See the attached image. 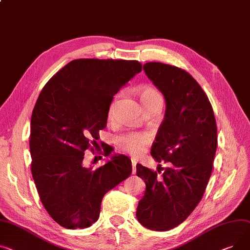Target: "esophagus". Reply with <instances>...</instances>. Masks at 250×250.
I'll return each instance as SVG.
<instances>
[{"mask_svg": "<svg viewBox=\"0 0 250 250\" xmlns=\"http://www.w3.org/2000/svg\"><path fill=\"white\" fill-rule=\"evenodd\" d=\"M136 165H137V162L135 159H131V167H132V174H135L137 169H136Z\"/></svg>", "mask_w": 250, "mask_h": 250, "instance_id": "34e87169", "label": "esophagus"}]
</instances>
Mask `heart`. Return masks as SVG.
<instances>
[{
  "label": "heart",
  "instance_id": "b5f03b06",
  "mask_svg": "<svg viewBox=\"0 0 250 250\" xmlns=\"http://www.w3.org/2000/svg\"><path fill=\"white\" fill-rule=\"evenodd\" d=\"M160 96L158 91L152 87H144L141 91V101L143 104H146L153 98ZM114 110V103L111 104L109 107L108 114L111 116ZM151 136L148 132L140 131H125L116 138V145L124 152L129 153L131 155H140L145 149L146 145L148 143Z\"/></svg>",
  "mask_w": 250,
  "mask_h": 250
}]
</instances>
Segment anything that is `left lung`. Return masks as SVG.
Returning a JSON list of instances; mask_svg holds the SVG:
<instances>
[{
  "instance_id": "8db88e82",
  "label": "left lung",
  "mask_w": 250,
  "mask_h": 250,
  "mask_svg": "<svg viewBox=\"0 0 250 250\" xmlns=\"http://www.w3.org/2000/svg\"><path fill=\"white\" fill-rule=\"evenodd\" d=\"M144 70L166 102L151 155L170 167L159 176L161 165L158 172L137 165V175L146 183L137 219L147 229L167 231L184 222L202 199L217 147V126L206 93L188 72L160 62L144 64Z\"/></svg>"
}]
</instances>
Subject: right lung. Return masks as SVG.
<instances>
[{"mask_svg": "<svg viewBox=\"0 0 250 250\" xmlns=\"http://www.w3.org/2000/svg\"><path fill=\"white\" fill-rule=\"evenodd\" d=\"M141 71L136 60H72L37 99L31 118L32 176L43 206L64 228L96 222L105 193L131 174L125 155H112L96 169L84 166L83 158L106 126L113 95Z\"/></svg>", "mask_w": 250, "mask_h": 250, "instance_id": "1", "label": "right lung"}]
</instances>
